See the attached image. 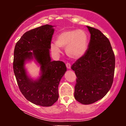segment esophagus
I'll use <instances>...</instances> for the list:
<instances>
[{
    "mask_svg": "<svg viewBox=\"0 0 126 126\" xmlns=\"http://www.w3.org/2000/svg\"><path fill=\"white\" fill-rule=\"evenodd\" d=\"M66 67H67V69H70V68H71V64H70L69 63H66Z\"/></svg>",
    "mask_w": 126,
    "mask_h": 126,
    "instance_id": "34e87169",
    "label": "esophagus"
}]
</instances>
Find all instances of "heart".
<instances>
[{
  "mask_svg": "<svg viewBox=\"0 0 126 126\" xmlns=\"http://www.w3.org/2000/svg\"><path fill=\"white\" fill-rule=\"evenodd\" d=\"M88 45L89 37L84 30H66L57 35L56 44L51 43L50 50L52 53L58 54L61 51L60 48L66 47V54L70 58L78 59L85 54Z\"/></svg>",
  "mask_w": 126,
  "mask_h": 126,
  "instance_id": "obj_1",
  "label": "heart"
}]
</instances>
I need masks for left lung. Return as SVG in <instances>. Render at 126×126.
I'll list each match as a JSON object with an SVG mask.
<instances>
[{"label": "left lung", "instance_id": "8db88e82", "mask_svg": "<svg viewBox=\"0 0 126 126\" xmlns=\"http://www.w3.org/2000/svg\"><path fill=\"white\" fill-rule=\"evenodd\" d=\"M91 39L86 53L72 66L76 75L74 96L82 104L102 99L112 86L115 56L109 40L99 30L86 26Z\"/></svg>", "mask_w": 126, "mask_h": 126}]
</instances>
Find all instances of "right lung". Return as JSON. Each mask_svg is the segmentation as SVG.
Masks as SVG:
<instances>
[{
  "label": "right lung",
  "instance_id": "1",
  "mask_svg": "<svg viewBox=\"0 0 126 126\" xmlns=\"http://www.w3.org/2000/svg\"><path fill=\"white\" fill-rule=\"evenodd\" d=\"M45 25L26 32L14 49L13 68L21 93L35 105L50 107L58 100V86L67 70L62 61H51L50 49L54 30ZM34 58L40 66V76L36 80L29 77L26 62Z\"/></svg>",
  "mask_w": 126,
  "mask_h": 126
}]
</instances>
